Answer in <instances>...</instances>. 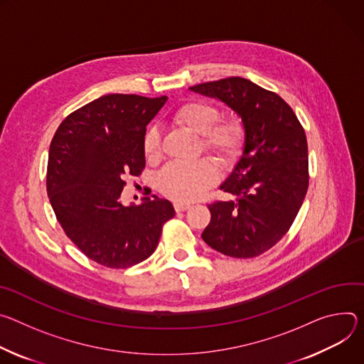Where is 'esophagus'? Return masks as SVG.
Returning a JSON list of instances; mask_svg holds the SVG:
<instances>
[{
	"label": "esophagus",
	"instance_id": "1",
	"mask_svg": "<svg viewBox=\"0 0 364 364\" xmlns=\"http://www.w3.org/2000/svg\"><path fill=\"white\" fill-rule=\"evenodd\" d=\"M173 207H175L176 213H182V211L189 210V208H191V204H188V203H175Z\"/></svg>",
	"mask_w": 364,
	"mask_h": 364
}]
</instances>
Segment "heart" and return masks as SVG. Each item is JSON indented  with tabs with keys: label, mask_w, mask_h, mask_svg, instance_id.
I'll list each match as a JSON object with an SVG mask.
<instances>
[{
	"label": "heart",
	"mask_w": 364,
	"mask_h": 364,
	"mask_svg": "<svg viewBox=\"0 0 364 364\" xmlns=\"http://www.w3.org/2000/svg\"><path fill=\"white\" fill-rule=\"evenodd\" d=\"M221 118L220 109L207 101L191 100L173 112V121L200 136L203 147L210 151L223 168H231L240 160L247 143V130L235 117ZM147 160L161 157V141L157 129L150 127L143 140ZM218 179V171L210 157L193 161H172L159 175L160 192L175 200H193Z\"/></svg>",
	"instance_id": "obj_1"
}]
</instances>
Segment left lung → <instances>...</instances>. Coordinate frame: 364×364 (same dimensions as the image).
<instances>
[{
  "mask_svg": "<svg viewBox=\"0 0 364 364\" xmlns=\"http://www.w3.org/2000/svg\"><path fill=\"white\" fill-rule=\"evenodd\" d=\"M191 90L225 102L247 130L243 156L220 186L237 198L208 205L203 238L225 256L257 257L289 231L302 207L309 186L305 130L284 100L249 79L231 76Z\"/></svg>",
  "mask_w": 364,
  "mask_h": 364,
  "instance_id": "obj_1",
  "label": "left lung"
}]
</instances>
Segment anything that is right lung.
<instances>
[{
    "label": "right lung",
    "instance_id": "obj_1",
    "mask_svg": "<svg viewBox=\"0 0 364 364\" xmlns=\"http://www.w3.org/2000/svg\"><path fill=\"white\" fill-rule=\"evenodd\" d=\"M168 97L108 94L70 112L49 149L46 189L56 220L88 259L109 269L132 267L153 255L175 215L168 199L119 203L127 175L146 166V126Z\"/></svg>",
    "mask_w": 364,
    "mask_h": 364
}]
</instances>
